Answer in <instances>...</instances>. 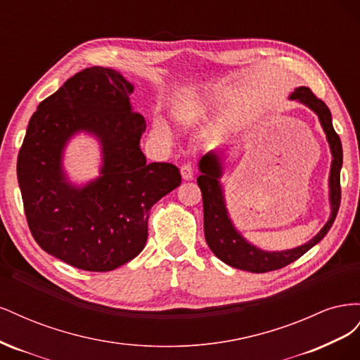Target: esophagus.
<instances>
[{
    "instance_id": "1",
    "label": "esophagus",
    "mask_w": 360,
    "mask_h": 360,
    "mask_svg": "<svg viewBox=\"0 0 360 360\" xmlns=\"http://www.w3.org/2000/svg\"><path fill=\"white\" fill-rule=\"evenodd\" d=\"M181 172V177L183 180H192L193 179V167L191 163H184V165L180 168Z\"/></svg>"
}]
</instances>
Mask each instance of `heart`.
I'll list each match as a JSON object with an SVG mask.
<instances>
[{"label": "heart", "instance_id": "1", "mask_svg": "<svg viewBox=\"0 0 360 360\" xmlns=\"http://www.w3.org/2000/svg\"><path fill=\"white\" fill-rule=\"evenodd\" d=\"M204 112V105L202 103H197L192 106H184L177 112V120L180 124H191L195 118H198L201 114ZM153 132L155 135L160 136V138H168L169 136V130L168 127L163 124L162 122H156L153 124Z\"/></svg>", "mask_w": 360, "mask_h": 360}]
</instances>
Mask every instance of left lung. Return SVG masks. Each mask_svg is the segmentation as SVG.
Returning <instances> with one entry per match:
<instances>
[{
	"mask_svg": "<svg viewBox=\"0 0 360 360\" xmlns=\"http://www.w3.org/2000/svg\"><path fill=\"white\" fill-rule=\"evenodd\" d=\"M290 99L300 102L317 114L332 151V167L329 176L330 217L321 228L320 233L312 237L308 243L294 249L276 250V252H269V250H263L254 246L252 243H249L236 230L233 221L228 216L224 189L219 181L224 169L219 155L214 153V151H210V153H207L200 160L201 176L197 179V183L202 193L205 242L212 249V252L221 261H224L225 264L240 270L252 271V274H264V271L282 269L300 258L304 252H308L312 246L317 245L328 234L330 226L335 222L338 209H340L341 204L340 177L342 167V146L340 136H338L333 129L332 114L329 108L308 86H299V89L290 94Z\"/></svg>",
	"mask_w": 360,
	"mask_h": 360,
	"instance_id": "obj_1",
	"label": "left lung"
}]
</instances>
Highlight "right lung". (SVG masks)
<instances>
[{
	"label": "right lung",
	"mask_w": 360,
	"mask_h": 360,
	"mask_svg": "<svg viewBox=\"0 0 360 360\" xmlns=\"http://www.w3.org/2000/svg\"><path fill=\"white\" fill-rule=\"evenodd\" d=\"M134 85L117 70L89 68L40 102L18 155V181L30 231L45 252L76 269L110 271L144 249L148 214L180 186L176 165L151 162L139 147L144 117ZM86 131L103 146L101 176L75 187L62 169L68 139Z\"/></svg>",
	"instance_id": "add662e5"
}]
</instances>
